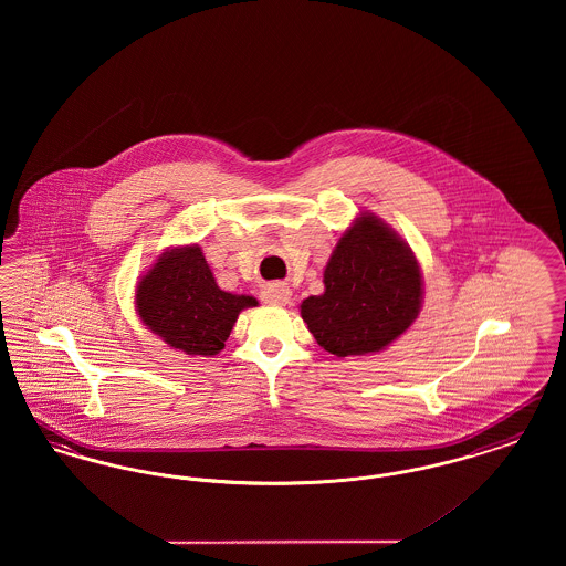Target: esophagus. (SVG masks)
Returning <instances> with one entry per match:
<instances>
[{
  "instance_id": "34e87169",
  "label": "esophagus",
  "mask_w": 566,
  "mask_h": 566,
  "mask_svg": "<svg viewBox=\"0 0 566 566\" xmlns=\"http://www.w3.org/2000/svg\"><path fill=\"white\" fill-rule=\"evenodd\" d=\"M291 289L286 284H270L265 291H263V301L271 303V305H286L291 301Z\"/></svg>"
}]
</instances>
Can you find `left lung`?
<instances>
[{
  "mask_svg": "<svg viewBox=\"0 0 566 566\" xmlns=\"http://www.w3.org/2000/svg\"><path fill=\"white\" fill-rule=\"evenodd\" d=\"M422 293L411 248L377 216L360 214L324 268L323 295L301 303V318L335 356L374 354L413 324Z\"/></svg>",
  "mask_w": 566,
  "mask_h": 566,
  "instance_id": "obj_1",
  "label": "left lung"
}]
</instances>
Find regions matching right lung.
I'll list each match as a JSON object with an SVG mask.
<instances>
[{
  "label": "right lung",
  "instance_id": "add662e5",
  "mask_svg": "<svg viewBox=\"0 0 566 566\" xmlns=\"http://www.w3.org/2000/svg\"><path fill=\"white\" fill-rule=\"evenodd\" d=\"M254 305V296L218 289L197 243L165 250L135 289L142 323L167 346L192 356H214L222 350L240 312Z\"/></svg>",
  "mask_w": 566,
  "mask_h": 566
}]
</instances>
